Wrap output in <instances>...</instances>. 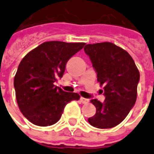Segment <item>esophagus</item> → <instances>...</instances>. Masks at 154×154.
<instances>
[{
	"label": "esophagus",
	"mask_w": 154,
	"mask_h": 154,
	"mask_svg": "<svg viewBox=\"0 0 154 154\" xmlns=\"http://www.w3.org/2000/svg\"><path fill=\"white\" fill-rule=\"evenodd\" d=\"M80 102L82 103H89V99L87 98H84V97H80Z\"/></svg>",
	"instance_id": "1"
}]
</instances>
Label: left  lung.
<instances>
[{"mask_svg":"<svg viewBox=\"0 0 154 154\" xmlns=\"http://www.w3.org/2000/svg\"><path fill=\"white\" fill-rule=\"evenodd\" d=\"M97 72V81L104 85L105 101L91 100L97 108L88 122L99 129H108L122 122L136 103L139 70L131 55L111 42L88 44L84 47Z\"/></svg>","mask_w":154,"mask_h":154,"instance_id":"left-lung-1","label":"left lung"}]
</instances>
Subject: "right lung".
Segmentation results:
<instances>
[{
	"mask_svg": "<svg viewBox=\"0 0 154 154\" xmlns=\"http://www.w3.org/2000/svg\"><path fill=\"white\" fill-rule=\"evenodd\" d=\"M85 43L46 41L30 51L20 62L14 77L17 105L32 124L48 126L60 119L64 107L79 95L56 86L66 63Z\"/></svg>",
	"mask_w": 154,
	"mask_h": 154,
	"instance_id": "obj_1",
	"label": "right lung"
}]
</instances>
